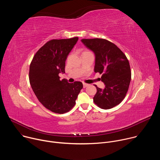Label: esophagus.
Masks as SVG:
<instances>
[{"instance_id":"obj_1","label":"esophagus","mask_w":160,"mask_h":160,"mask_svg":"<svg viewBox=\"0 0 160 160\" xmlns=\"http://www.w3.org/2000/svg\"><path fill=\"white\" fill-rule=\"evenodd\" d=\"M88 85V84H87V83H83V88H85V87H87Z\"/></svg>"}]
</instances>
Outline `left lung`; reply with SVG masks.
I'll return each instance as SVG.
<instances>
[{"label":"left lung","mask_w":160,"mask_h":160,"mask_svg":"<svg viewBox=\"0 0 160 160\" xmlns=\"http://www.w3.org/2000/svg\"><path fill=\"white\" fill-rule=\"evenodd\" d=\"M86 48L95 54L94 72L102 74L104 89L95 86L97 92L93 99L99 108L109 109L125 98L131 80L128 59L115 44L103 38L82 39Z\"/></svg>","instance_id":"obj_1"}]
</instances>
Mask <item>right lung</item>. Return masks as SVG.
Returning <instances> with one entry per match:
<instances>
[{"instance_id": "obj_1", "label": "right lung", "mask_w": 160, "mask_h": 160, "mask_svg": "<svg viewBox=\"0 0 160 160\" xmlns=\"http://www.w3.org/2000/svg\"><path fill=\"white\" fill-rule=\"evenodd\" d=\"M78 40L48 41L36 52L30 66L29 80L35 96L45 108L56 113L70 111L83 88L81 82L68 83L59 77L65 73V61Z\"/></svg>"}]
</instances>
